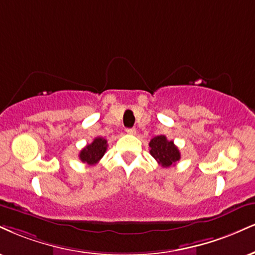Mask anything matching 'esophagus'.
Segmentation results:
<instances>
[{
  "label": "esophagus",
  "instance_id": "esophagus-1",
  "mask_svg": "<svg viewBox=\"0 0 255 255\" xmlns=\"http://www.w3.org/2000/svg\"><path fill=\"white\" fill-rule=\"evenodd\" d=\"M126 133L130 134V135H134V134L136 133V129L135 128H127V129H126Z\"/></svg>",
  "mask_w": 255,
  "mask_h": 255
}]
</instances>
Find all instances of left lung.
<instances>
[{
	"mask_svg": "<svg viewBox=\"0 0 255 255\" xmlns=\"http://www.w3.org/2000/svg\"><path fill=\"white\" fill-rule=\"evenodd\" d=\"M149 153L162 167L172 166L180 159L179 149L165 135L154 136L149 141Z\"/></svg>",
	"mask_w": 255,
	"mask_h": 255,
	"instance_id": "1",
	"label": "left lung"
}]
</instances>
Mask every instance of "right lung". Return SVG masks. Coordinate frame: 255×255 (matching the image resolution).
Returning a JSON list of instances; mask_svg holds the SVG:
<instances>
[{
    "instance_id": "obj_1",
    "label": "right lung",
    "mask_w": 255,
    "mask_h": 255,
    "mask_svg": "<svg viewBox=\"0 0 255 255\" xmlns=\"http://www.w3.org/2000/svg\"><path fill=\"white\" fill-rule=\"evenodd\" d=\"M107 140L103 137H95L90 145H87L79 152V159L82 162H87L88 165H95L102 159L104 153L107 151Z\"/></svg>"
}]
</instances>
